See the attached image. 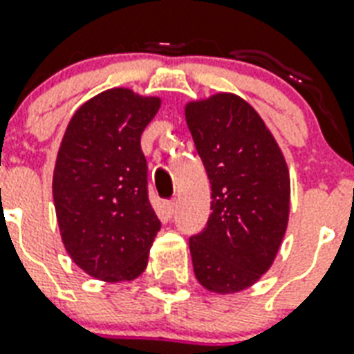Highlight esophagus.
I'll list each match as a JSON object with an SVG mask.
<instances>
[{
  "mask_svg": "<svg viewBox=\"0 0 354 354\" xmlns=\"http://www.w3.org/2000/svg\"><path fill=\"white\" fill-rule=\"evenodd\" d=\"M165 209L169 215H172V213L176 212V201H167L165 202Z\"/></svg>",
  "mask_w": 354,
  "mask_h": 354,
  "instance_id": "1",
  "label": "esophagus"
}]
</instances>
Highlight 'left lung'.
<instances>
[{
    "instance_id": "1",
    "label": "left lung",
    "mask_w": 354,
    "mask_h": 354,
    "mask_svg": "<svg viewBox=\"0 0 354 354\" xmlns=\"http://www.w3.org/2000/svg\"><path fill=\"white\" fill-rule=\"evenodd\" d=\"M183 111L212 185L206 228L189 239L193 271L207 291L234 295L254 286L279 254L290 221V169L241 96L212 94Z\"/></svg>"
}]
</instances>
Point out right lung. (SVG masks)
<instances>
[{"instance_id": "1", "label": "right lung", "mask_w": 354, "mask_h": 354, "mask_svg": "<svg viewBox=\"0 0 354 354\" xmlns=\"http://www.w3.org/2000/svg\"><path fill=\"white\" fill-rule=\"evenodd\" d=\"M158 96L107 88L72 115L53 169L59 232L75 266L104 282L135 280L147 269L161 223L147 193L141 133Z\"/></svg>"}]
</instances>
